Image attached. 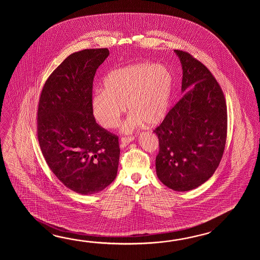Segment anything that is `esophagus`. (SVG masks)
Listing matches in <instances>:
<instances>
[{
	"instance_id": "34e87169",
	"label": "esophagus",
	"mask_w": 260,
	"mask_h": 260,
	"mask_svg": "<svg viewBox=\"0 0 260 260\" xmlns=\"http://www.w3.org/2000/svg\"><path fill=\"white\" fill-rule=\"evenodd\" d=\"M135 140V138L134 137H129V138H121V143L123 145V146H125V145H127V144L131 143L132 141Z\"/></svg>"
}]
</instances>
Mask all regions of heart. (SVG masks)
I'll use <instances>...</instances> for the list:
<instances>
[{
    "label": "heart",
    "instance_id": "heart-1",
    "mask_svg": "<svg viewBox=\"0 0 260 260\" xmlns=\"http://www.w3.org/2000/svg\"><path fill=\"white\" fill-rule=\"evenodd\" d=\"M173 85V73L165 65L140 62L118 68L106 75L103 90L92 96V114L102 127L112 129L119 124L126 104L131 113L122 132H134L144 122L157 125L167 115Z\"/></svg>",
    "mask_w": 260,
    "mask_h": 260
}]
</instances>
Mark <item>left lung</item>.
<instances>
[{"mask_svg": "<svg viewBox=\"0 0 260 260\" xmlns=\"http://www.w3.org/2000/svg\"><path fill=\"white\" fill-rule=\"evenodd\" d=\"M182 67V98L156 128V174L176 191L207 181L220 162L226 138V106L209 70L191 55L174 50Z\"/></svg>", "mask_w": 260, "mask_h": 260, "instance_id": "1", "label": "left lung"}]
</instances>
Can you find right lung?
Returning <instances> with one entry per match:
<instances>
[{
	"instance_id": "1",
	"label": "right lung",
	"mask_w": 260,
	"mask_h": 260,
	"mask_svg": "<svg viewBox=\"0 0 260 260\" xmlns=\"http://www.w3.org/2000/svg\"><path fill=\"white\" fill-rule=\"evenodd\" d=\"M107 48L69 55L44 83L38 107V139L50 169L67 188L90 195L117 176L118 138L100 126L91 111L94 74Z\"/></svg>"
}]
</instances>
